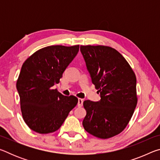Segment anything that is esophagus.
<instances>
[{
  "instance_id": "esophagus-1",
  "label": "esophagus",
  "mask_w": 160,
  "mask_h": 160,
  "mask_svg": "<svg viewBox=\"0 0 160 160\" xmlns=\"http://www.w3.org/2000/svg\"><path fill=\"white\" fill-rule=\"evenodd\" d=\"M82 104H83V99H80L79 98L78 99V106L80 107L82 106Z\"/></svg>"
}]
</instances>
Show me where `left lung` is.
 Here are the masks:
<instances>
[{
	"instance_id": "left-lung-1",
	"label": "left lung",
	"mask_w": 160,
	"mask_h": 160,
	"mask_svg": "<svg viewBox=\"0 0 160 160\" xmlns=\"http://www.w3.org/2000/svg\"><path fill=\"white\" fill-rule=\"evenodd\" d=\"M99 102L85 100L82 126L97 138L107 139L122 132L137 105L136 77L123 56L106 46H80Z\"/></svg>"
}]
</instances>
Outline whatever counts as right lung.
I'll list each match as a JSON object with an SVG mask.
<instances>
[{
	"instance_id": "add662e5",
	"label": "right lung",
	"mask_w": 160,
	"mask_h": 160,
	"mask_svg": "<svg viewBox=\"0 0 160 160\" xmlns=\"http://www.w3.org/2000/svg\"><path fill=\"white\" fill-rule=\"evenodd\" d=\"M79 51V45L49 46L38 50L22 66L16 84L22 118L41 134L57 131L76 106V97L64 96L52 87Z\"/></svg>"
}]
</instances>
